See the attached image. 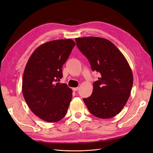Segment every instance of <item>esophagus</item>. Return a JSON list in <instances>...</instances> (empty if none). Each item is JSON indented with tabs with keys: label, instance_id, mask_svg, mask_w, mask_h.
Wrapping results in <instances>:
<instances>
[{
	"label": "esophagus",
	"instance_id": "esophagus-1",
	"mask_svg": "<svg viewBox=\"0 0 153 153\" xmlns=\"http://www.w3.org/2000/svg\"><path fill=\"white\" fill-rule=\"evenodd\" d=\"M78 90H79V87H74V88H72V91H74V92H76V91H78Z\"/></svg>",
	"mask_w": 153,
	"mask_h": 153
}]
</instances>
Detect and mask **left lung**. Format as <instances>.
Listing matches in <instances>:
<instances>
[{
	"instance_id": "obj_1",
	"label": "left lung",
	"mask_w": 153,
	"mask_h": 153,
	"mask_svg": "<svg viewBox=\"0 0 153 153\" xmlns=\"http://www.w3.org/2000/svg\"><path fill=\"white\" fill-rule=\"evenodd\" d=\"M75 40L92 71L101 75L93 84L92 95L83 99L84 103L96 117H115L126 105L132 89L133 77L129 64L116 46L107 39L89 36Z\"/></svg>"
}]
</instances>
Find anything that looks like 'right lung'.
I'll return each mask as SVG.
<instances>
[{
	"mask_svg": "<svg viewBox=\"0 0 153 153\" xmlns=\"http://www.w3.org/2000/svg\"><path fill=\"white\" fill-rule=\"evenodd\" d=\"M76 45L71 39H57L38 47L24 70L22 93L33 113L48 122H57L67 113L72 91L62 77V65Z\"/></svg>",
	"mask_w": 153,
	"mask_h": 153,
	"instance_id": "right-lung-1",
	"label": "right lung"
}]
</instances>
